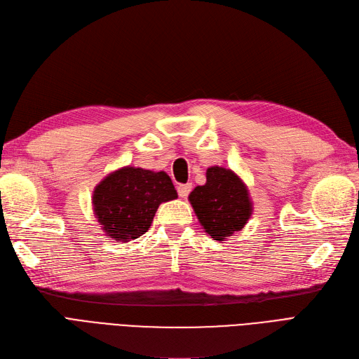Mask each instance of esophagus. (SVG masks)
<instances>
[{
  "instance_id": "esophagus-1",
  "label": "esophagus",
  "mask_w": 359,
  "mask_h": 359,
  "mask_svg": "<svg viewBox=\"0 0 359 359\" xmlns=\"http://www.w3.org/2000/svg\"><path fill=\"white\" fill-rule=\"evenodd\" d=\"M191 189H193V185L189 182V184H181V185H178V194H180V197H182V198H185L189 196V193L191 191Z\"/></svg>"
}]
</instances>
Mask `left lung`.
Masks as SVG:
<instances>
[{
	"instance_id": "left-lung-1",
	"label": "left lung",
	"mask_w": 359,
	"mask_h": 359,
	"mask_svg": "<svg viewBox=\"0 0 359 359\" xmlns=\"http://www.w3.org/2000/svg\"><path fill=\"white\" fill-rule=\"evenodd\" d=\"M189 200L205 231L218 241L240 231L253 212L246 184L222 166L208 168L206 184L197 185Z\"/></svg>"
}]
</instances>
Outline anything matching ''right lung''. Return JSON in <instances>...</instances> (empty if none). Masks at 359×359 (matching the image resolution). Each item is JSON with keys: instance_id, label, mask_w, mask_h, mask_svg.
Masks as SVG:
<instances>
[{"instance_id": "right-lung-1", "label": "right lung", "mask_w": 359, "mask_h": 359, "mask_svg": "<svg viewBox=\"0 0 359 359\" xmlns=\"http://www.w3.org/2000/svg\"><path fill=\"white\" fill-rule=\"evenodd\" d=\"M177 197L166 172L125 166L97 184L93 208L106 236L121 243L147 233L159 205Z\"/></svg>"}]
</instances>
